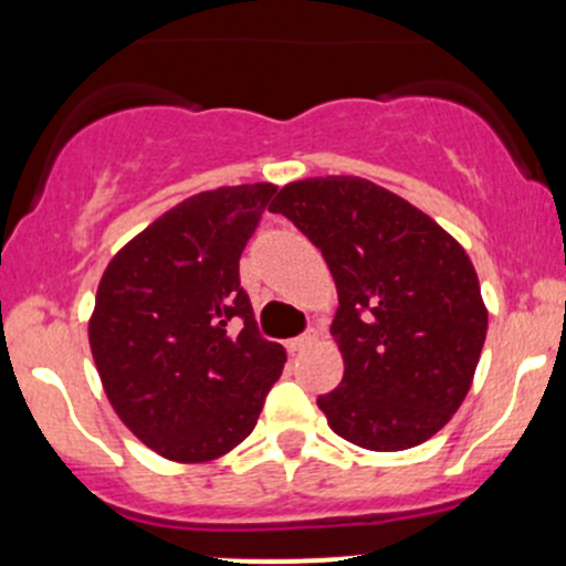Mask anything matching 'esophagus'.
I'll return each instance as SVG.
<instances>
[{"mask_svg": "<svg viewBox=\"0 0 566 566\" xmlns=\"http://www.w3.org/2000/svg\"><path fill=\"white\" fill-rule=\"evenodd\" d=\"M316 332H305V335H300V337H291V340L289 343H285V348H289V352L291 354H294V352H305V348L307 346H313V343H316Z\"/></svg>", "mask_w": 566, "mask_h": 566, "instance_id": "1", "label": "esophagus"}]
</instances>
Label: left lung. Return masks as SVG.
Returning a JSON list of instances; mask_svg holds the SVG:
<instances>
[{"label":"left lung","mask_w":566,"mask_h":566,"mask_svg":"<svg viewBox=\"0 0 566 566\" xmlns=\"http://www.w3.org/2000/svg\"><path fill=\"white\" fill-rule=\"evenodd\" d=\"M322 250L337 285L329 332L343 381L318 398L352 444L398 452L439 433L480 363L488 311L465 250L406 198L359 177H313L272 201Z\"/></svg>","instance_id":"left-lung-1"}]
</instances>
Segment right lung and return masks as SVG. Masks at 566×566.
Wrapping results in <instances>:
<instances>
[{"label": "right lung", "mask_w": 566, "mask_h": 566, "mask_svg": "<svg viewBox=\"0 0 566 566\" xmlns=\"http://www.w3.org/2000/svg\"><path fill=\"white\" fill-rule=\"evenodd\" d=\"M275 185L190 196L111 259L90 346L111 406L157 455L203 463L255 428L285 352L261 337L240 255Z\"/></svg>", "instance_id": "add662e5"}]
</instances>
